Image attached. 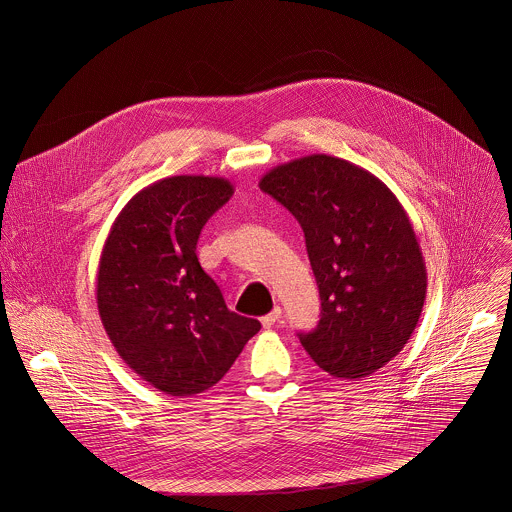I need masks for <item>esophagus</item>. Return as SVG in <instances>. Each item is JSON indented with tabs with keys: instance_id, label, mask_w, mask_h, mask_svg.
Here are the masks:
<instances>
[{
	"instance_id": "34e87169",
	"label": "esophagus",
	"mask_w": 512,
	"mask_h": 512,
	"mask_svg": "<svg viewBox=\"0 0 512 512\" xmlns=\"http://www.w3.org/2000/svg\"><path fill=\"white\" fill-rule=\"evenodd\" d=\"M281 318V306H275V310L273 312H269V314H265L263 318H261V324H263V328H273L275 326V322Z\"/></svg>"
}]
</instances>
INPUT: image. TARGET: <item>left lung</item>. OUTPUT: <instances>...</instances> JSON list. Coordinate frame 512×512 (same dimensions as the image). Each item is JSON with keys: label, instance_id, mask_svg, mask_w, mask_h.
Returning a JSON list of instances; mask_svg holds the SVG:
<instances>
[{"label": "left lung", "instance_id": "obj_1", "mask_svg": "<svg viewBox=\"0 0 512 512\" xmlns=\"http://www.w3.org/2000/svg\"><path fill=\"white\" fill-rule=\"evenodd\" d=\"M298 220L322 318L300 343L336 379L385 367L410 340L426 300V263L391 188L340 157L316 153L259 180Z\"/></svg>", "mask_w": 512, "mask_h": 512}]
</instances>
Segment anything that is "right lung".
<instances>
[{
	"mask_svg": "<svg viewBox=\"0 0 512 512\" xmlns=\"http://www.w3.org/2000/svg\"><path fill=\"white\" fill-rule=\"evenodd\" d=\"M233 196L222 176L180 174L139 190L106 237L98 312L119 357L169 397L214 387L261 324L228 310L196 257L204 224Z\"/></svg>",
	"mask_w": 512,
	"mask_h": 512,
	"instance_id": "right-lung-1",
	"label": "right lung"
}]
</instances>
